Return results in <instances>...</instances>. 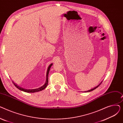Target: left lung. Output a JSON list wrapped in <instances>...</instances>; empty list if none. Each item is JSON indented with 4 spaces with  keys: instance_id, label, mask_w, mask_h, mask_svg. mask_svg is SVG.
<instances>
[{
    "instance_id": "left-lung-1",
    "label": "left lung",
    "mask_w": 123,
    "mask_h": 123,
    "mask_svg": "<svg viewBox=\"0 0 123 123\" xmlns=\"http://www.w3.org/2000/svg\"><path fill=\"white\" fill-rule=\"evenodd\" d=\"M102 82H103V81L99 84L98 85V86H97L96 87H94V88H93V89H90V90H88V91H85V92H91V91H92L93 90H95V89H96L97 88H98L100 85H101V84L102 83Z\"/></svg>"
}]
</instances>
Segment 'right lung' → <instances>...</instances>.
<instances>
[{
  "instance_id": "1",
  "label": "right lung",
  "mask_w": 123,
  "mask_h": 123,
  "mask_svg": "<svg viewBox=\"0 0 123 123\" xmlns=\"http://www.w3.org/2000/svg\"><path fill=\"white\" fill-rule=\"evenodd\" d=\"M53 65L52 63H51L50 65L48 66V69H47V73H46V82H45L44 84L39 87L38 88H37V89H24V88H23L22 87H20V86H18L16 84H15V83H14L13 81H12L13 83V84L15 85V86L18 88L19 90H21V91H22L23 92H27V93H35V92H39V91H42L43 90H44L45 88H46L47 87V86L48 85V74H49V72L50 71V68L52 66V65Z\"/></svg>"
}]
</instances>
